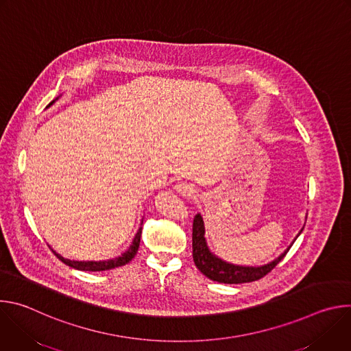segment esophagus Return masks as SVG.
Wrapping results in <instances>:
<instances>
[{"label": "esophagus", "mask_w": 351, "mask_h": 351, "mask_svg": "<svg viewBox=\"0 0 351 351\" xmlns=\"http://www.w3.org/2000/svg\"><path fill=\"white\" fill-rule=\"evenodd\" d=\"M176 191L179 194H182V195H186V197H191L195 193L194 187L191 184H189V183H179V184H176Z\"/></svg>", "instance_id": "obj_1"}]
</instances>
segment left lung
<instances>
[{"label":"left lung","instance_id":"1","mask_svg":"<svg viewBox=\"0 0 351 351\" xmlns=\"http://www.w3.org/2000/svg\"><path fill=\"white\" fill-rule=\"evenodd\" d=\"M304 229V228H303ZM303 229L298 232L295 239L303 232ZM206 226L204 219L202 214H197L193 221V260L198 271L204 274L208 279L219 283H228V285H237V283H247V282H254L261 278H264L268 272H271L279 263L283 260L286 253L291 244L285 250V252L275 258L274 261L258 265V267H245V265H236L232 263H226L218 256H215L206 240Z\"/></svg>","mask_w":351,"mask_h":351}]
</instances>
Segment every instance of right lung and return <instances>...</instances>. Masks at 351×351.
I'll return each mask as SVG.
<instances>
[{"mask_svg":"<svg viewBox=\"0 0 351 351\" xmlns=\"http://www.w3.org/2000/svg\"><path fill=\"white\" fill-rule=\"evenodd\" d=\"M60 97H61V95H58L56 99H53V101L47 106V108L51 107V106L57 101V99H60ZM141 223H143V221H141ZM141 223H140V225H141ZM141 229H143V228L140 226L138 230H137V233L134 234V237H133V240H132V244L129 245V248L126 250V252H125L123 254L115 257V258H111V260H103V261H75V260L64 258L61 254L56 253L51 247H49V248L53 250V253H54L64 264H66V265L71 267V268H75V269H79V271H90V272H95V271H108V269H114V268L122 267V265L128 264L129 261H132V258L136 256L137 250H138V245H140Z\"/></svg>","mask_w":351,"mask_h":351,"instance_id":"obj_1","label":"right lung"}]
</instances>
